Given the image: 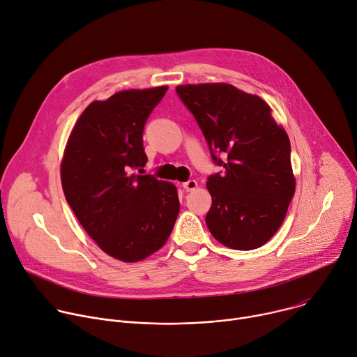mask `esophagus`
<instances>
[{"instance_id":"1","label":"esophagus","mask_w":357,"mask_h":357,"mask_svg":"<svg viewBox=\"0 0 357 357\" xmlns=\"http://www.w3.org/2000/svg\"><path fill=\"white\" fill-rule=\"evenodd\" d=\"M182 186H183V189H185L186 192H192V190H195V189L197 188V182H196L195 179H190V181L182 183Z\"/></svg>"}]
</instances>
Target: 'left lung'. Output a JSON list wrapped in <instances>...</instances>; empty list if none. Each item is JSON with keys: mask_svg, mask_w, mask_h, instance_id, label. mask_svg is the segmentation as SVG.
<instances>
[{"mask_svg": "<svg viewBox=\"0 0 357 357\" xmlns=\"http://www.w3.org/2000/svg\"><path fill=\"white\" fill-rule=\"evenodd\" d=\"M176 91L203 131L213 161L225 168L206 182L212 236L234 250L261 247L282 225L295 193L287 131L260 96L233 84H181ZM213 150L225 151L227 162Z\"/></svg>", "mask_w": 357, "mask_h": 357, "instance_id": "left-lung-1", "label": "left lung"}]
</instances>
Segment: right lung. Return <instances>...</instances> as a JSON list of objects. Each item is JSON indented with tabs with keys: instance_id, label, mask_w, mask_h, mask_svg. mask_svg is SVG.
<instances>
[{
	"instance_id": "add662e5",
	"label": "right lung",
	"mask_w": 357,
	"mask_h": 357,
	"mask_svg": "<svg viewBox=\"0 0 357 357\" xmlns=\"http://www.w3.org/2000/svg\"><path fill=\"white\" fill-rule=\"evenodd\" d=\"M167 90L131 89L91 101L73 126L61 162L63 193L79 223L124 263L158 251L179 213L172 182L131 172L146 164L144 126Z\"/></svg>"
}]
</instances>
